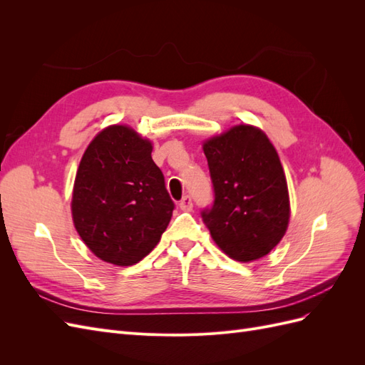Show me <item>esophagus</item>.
<instances>
[{
  "label": "esophagus",
  "mask_w": 365,
  "mask_h": 365,
  "mask_svg": "<svg viewBox=\"0 0 365 365\" xmlns=\"http://www.w3.org/2000/svg\"><path fill=\"white\" fill-rule=\"evenodd\" d=\"M180 208L182 210V212H190V210L193 208L192 197L190 196H184L182 200L180 201Z\"/></svg>",
  "instance_id": "obj_1"
}]
</instances>
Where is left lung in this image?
Wrapping results in <instances>:
<instances>
[{"label": "left lung", "instance_id": "obj_1", "mask_svg": "<svg viewBox=\"0 0 365 365\" xmlns=\"http://www.w3.org/2000/svg\"><path fill=\"white\" fill-rule=\"evenodd\" d=\"M215 201L201 212L216 245L237 262L257 260L289 224L288 182L277 150L256 126L237 125L204 141Z\"/></svg>", "mask_w": 365, "mask_h": 365}]
</instances>
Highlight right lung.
<instances>
[{
    "mask_svg": "<svg viewBox=\"0 0 365 365\" xmlns=\"http://www.w3.org/2000/svg\"><path fill=\"white\" fill-rule=\"evenodd\" d=\"M152 143L123 125L98 132L76 173L71 213L98 259L130 267L157 247L173 201L152 160Z\"/></svg>",
    "mask_w": 365,
    "mask_h": 365,
    "instance_id": "obj_1",
    "label": "right lung"
}]
</instances>
